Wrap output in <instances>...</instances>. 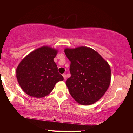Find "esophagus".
Returning a JSON list of instances; mask_svg holds the SVG:
<instances>
[{
    "instance_id": "34e87169",
    "label": "esophagus",
    "mask_w": 133,
    "mask_h": 133,
    "mask_svg": "<svg viewBox=\"0 0 133 133\" xmlns=\"http://www.w3.org/2000/svg\"><path fill=\"white\" fill-rule=\"evenodd\" d=\"M62 76H63V79H64L65 80L66 79V74H62Z\"/></svg>"
}]
</instances>
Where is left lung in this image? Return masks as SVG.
Wrapping results in <instances>:
<instances>
[{
  "mask_svg": "<svg viewBox=\"0 0 133 133\" xmlns=\"http://www.w3.org/2000/svg\"><path fill=\"white\" fill-rule=\"evenodd\" d=\"M65 53L71 62V77L66 85L73 99L83 105L99 101L110 84L108 63L97 52L85 46L66 48Z\"/></svg>",
  "mask_w": 133,
  "mask_h": 133,
  "instance_id": "8db88e82",
  "label": "left lung"
}]
</instances>
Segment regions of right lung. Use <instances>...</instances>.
I'll return each instance as SVG.
<instances>
[{
    "label": "right lung",
    "mask_w": 133,
    "mask_h": 133,
    "mask_svg": "<svg viewBox=\"0 0 133 133\" xmlns=\"http://www.w3.org/2000/svg\"><path fill=\"white\" fill-rule=\"evenodd\" d=\"M57 51L43 46L26 56L18 65L16 77L23 91L32 97L41 98L50 94L54 85L63 77L54 62Z\"/></svg>",
    "instance_id": "1"
}]
</instances>
